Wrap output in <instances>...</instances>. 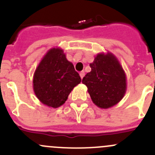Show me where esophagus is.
I'll use <instances>...</instances> for the list:
<instances>
[{
  "label": "esophagus",
  "instance_id": "1",
  "mask_svg": "<svg viewBox=\"0 0 155 155\" xmlns=\"http://www.w3.org/2000/svg\"><path fill=\"white\" fill-rule=\"evenodd\" d=\"M79 76H80L81 79H82V78H83V77H84V76H85V73H84L83 71L80 72V73H79Z\"/></svg>",
  "mask_w": 155,
  "mask_h": 155
}]
</instances>
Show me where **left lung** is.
Listing matches in <instances>:
<instances>
[{
	"instance_id": "left-lung-1",
	"label": "left lung",
	"mask_w": 155,
	"mask_h": 155,
	"mask_svg": "<svg viewBox=\"0 0 155 155\" xmlns=\"http://www.w3.org/2000/svg\"><path fill=\"white\" fill-rule=\"evenodd\" d=\"M90 67L91 72L82 82L88 88L93 103L107 109L120 101L127 91V77L117 58L111 53L98 54Z\"/></svg>"
}]
</instances>
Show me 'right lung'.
<instances>
[{"mask_svg":"<svg viewBox=\"0 0 155 155\" xmlns=\"http://www.w3.org/2000/svg\"><path fill=\"white\" fill-rule=\"evenodd\" d=\"M81 78L64 51L54 48L47 52L35 71L33 89L45 105L58 108L64 104Z\"/></svg>","mask_w":155,"mask_h":155,"instance_id":"1","label":"right lung"}]
</instances>
